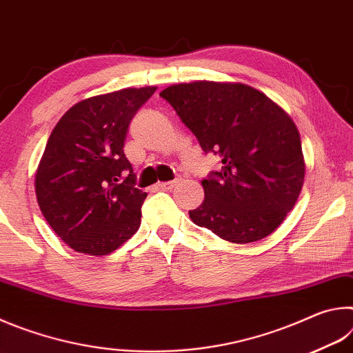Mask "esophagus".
I'll return each mask as SVG.
<instances>
[{
	"label": "esophagus",
	"mask_w": 353,
	"mask_h": 353,
	"mask_svg": "<svg viewBox=\"0 0 353 353\" xmlns=\"http://www.w3.org/2000/svg\"><path fill=\"white\" fill-rule=\"evenodd\" d=\"M181 182V179H174V181H170V182H162V183H157V187L160 188V190H172L176 187V185Z\"/></svg>",
	"instance_id": "esophagus-1"
}]
</instances>
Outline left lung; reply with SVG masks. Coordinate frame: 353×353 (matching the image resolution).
I'll return each instance as SVG.
<instances>
[{
	"label": "left lung",
	"mask_w": 353,
	"mask_h": 353,
	"mask_svg": "<svg viewBox=\"0 0 353 353\" xmlns=\"http://www.w3.org/2000/svg\"><path fill=\"white\" fill-rule=\"evenodd\" d=\"M198 139L218 155L219 171L202 181L196 225L246 244L271 235L301 194L305 163L301 135L283 109L244 83L194 81L160 93Z\"/></svg>",
	"instance_id": "left-lung-1"
}]
</instances>
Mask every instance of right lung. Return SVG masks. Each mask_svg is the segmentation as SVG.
<instances>
[{
  "label": "right lung",
  "mask_w": 353,
  "mask_h": 353,
  "mask_svg": "<svg viewBox=\"0 0 353 353\" xmlns=\"http://www.w3.org/2000/svg\"><path fill=\"white\" fill-rule=\"evenodd\" d=\"M157 87L123 88L74 104L46 143L35 194L51 229L76 252L107 255L141 223L146 193L124 155L129 124Z\"/></svg>",
  "instance_id": "1"
}]
</instances>
